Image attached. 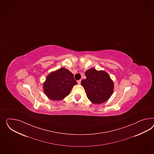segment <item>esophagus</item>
<instances>
[{
	"label": "esophagus",
	"mask_w": 154,
	"mask_h": 154,
	"mask_svg": "<svg viewBox=\"0 0 154 154\" xmlns=\"http://www.w3.org/2000/svg\"><path fill=\"white\" fill-rule=\"evenodd\" d=\"M77 83L78 84H80V83H81V80H78L77 81Z\"/></svg>",
	"instance_id": "1"
}]
</instances>
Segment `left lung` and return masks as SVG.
<instances>
[{
	"label": "left lung",
	"mask_w": 154,
	"mask_h": 154,
	"mask_svg": "<svg viewBox=\"0 0 154 154\" xmlns=\"http://www.w3.org/2000/svg\"><path fill=\"white\" fill-rule=\"evenodd\" d=\"M87 78L81 82L88 99L93 103L100 104L108 100L114 91V83L104 71L92 68L85 73Z\"/></svg>",
	"instance_id": "1"
}]
</instances>
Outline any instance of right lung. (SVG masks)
Returning a JSON list of instances; mask_svg holds the SVG:
<instances>
[{"label": "right lung", "mask_w": 154, "mask_h": 154, "mask_svg": "<svg viewBox=\"0 0 154 154\" xmlns=\"http://www.w3.org/2000/svg\"><path fill=\"white\" fill-rule=\"evenodd\" d=\"M77 84L74 75L65 68L51 72L43 84V90L49 99L60 101L67 96Z\"/></svg>", "instance_id": "add662e5"}]
</instances>
